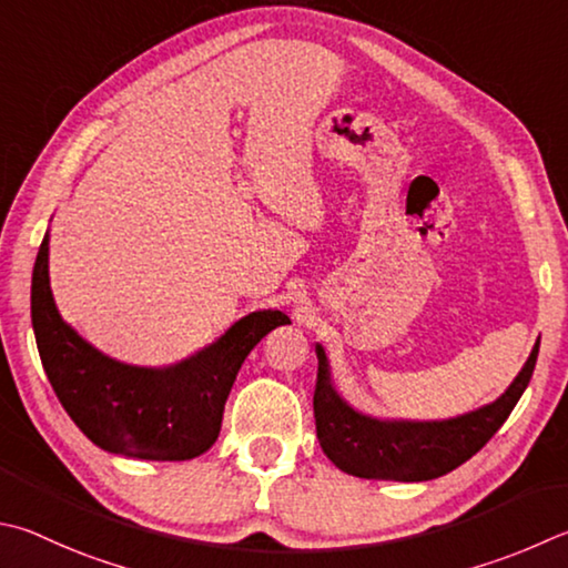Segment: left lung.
I'll return each instance as SVG.
<instances>
[{"label": "left lung", "instance_id": "1", "mask_svg": "<svg viewBox=\"0 0 568 568\" xmlns=\"http://www.w3.org/2000/svg\"><path fill=\"white\" fill-rule=\"evenodd\" d=\"M317 353V385L313 397L315 429L327 459L353 477L385 481H427L471 459L527 389L539 355V339L501 397L467 415L449 419H387L355 409L339 395L323 345Z\"/></svg>", "mask_w": 568, "mask_h": 568}]
</instances>
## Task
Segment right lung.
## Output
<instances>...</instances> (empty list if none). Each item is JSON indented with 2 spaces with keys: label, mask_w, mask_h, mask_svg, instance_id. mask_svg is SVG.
Here are the masks:
<instances>
[{
  "label": "right lung",
  "mask_w": 568,
  "mask_h": 568,
  "mask_svg": "<svg viewBox=\"0 0 568 568\" xmlns=\"http://www.w3.org/2000/svg\"><path fill=\"white\" fill-rule=\"evenodd\" d=\"M283 311H255L209 347L163 367L121 363L87 343L59 315L49 285V231L32 273V327L41 365L74 425L111 455L185 462L219 439L223 407L241 365Z\"/></svg>",
  "instance_id": "add662e5"
}]
</instances>
